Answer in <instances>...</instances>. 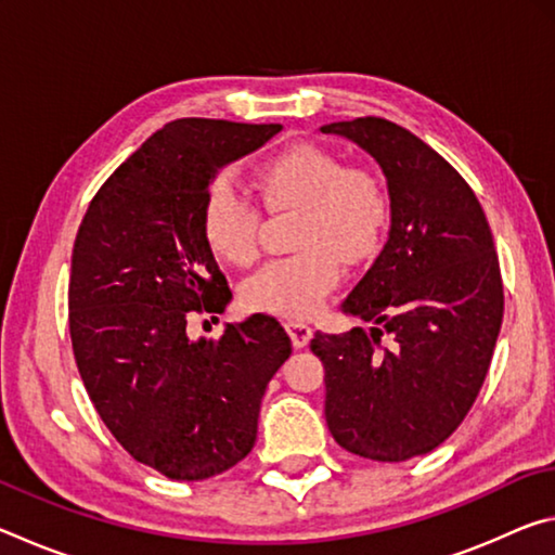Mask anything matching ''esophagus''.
<instances>
[{
    "instance_id": "obj_1",
    "label": "esophagus",
    "mask_w": 555,
    "mask_h": 555,
    "mask_svg": "<svg viewBox=\"0 0 555 555\" xmlns=\"http://www.w3.org/2000/svg\"><path fill=\"white\" fill-rule=\"evenodd\" d=\"M286 331H288L291 343H294V347H298V350L311 343L313 337V327L304 321H286Z\"/></svg>"
}]
</instances>
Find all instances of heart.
Here are the masks:
<instances>
[{
	"label": "heart",
	"instance_id": "1",
	"mask_svg": "<svg viewBox=\"0 0 555 555\" xmlns=\"http://www.w3.org/2000/svg\"><path fill=\"white\" fill-rule=\"evenodd\" d=\"M255 188L274 210L296 208V255L267 261L242 286L259 313L308 318L340 284L343 259H367L389 228V193L382 178L313 144H294L257 166ZM201 230L224 264L247 267L259 249V212L228 178L205 193Z\"/></svg>",
	"mask_w": 555,
	"mask_h": 555
}]
</instances>
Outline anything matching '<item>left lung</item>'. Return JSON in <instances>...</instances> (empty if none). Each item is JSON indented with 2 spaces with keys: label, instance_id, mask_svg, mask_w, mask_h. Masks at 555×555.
Listing matches in <instances>:
<instances>
[{
  "label": "left lung",
  "instance_id": "1",
  "mask_svg": "<svg viewBox=\"0 0 555 555\" xmlns=\"http://www.w3.org/2000/svg\"><path fill=\"white\" fill-rule=\"evenodd\" d=\"M321 131L379 164L391 208L387 244L343 304L372 327L311 340L325 421L350 453L403 463L443 443L480 393L504 313L500 259L473 188L416 134L382 117Z\"/></svg>",
  "mask_w": 555,
  "mask_h": 555
}]
</instances>
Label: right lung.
<instances>
[{"label":"right lung","mask_w":555,"mask_h":555,"mask_svg":"<svg viewBox=\"0 0 555 555\" xmlns=\"http://www.w3.org/2000/svg\"><path fill=\"white\" fill-rule=\"evenodd\" d=\"M281 125L176 119L112 173L80 222L70 259V340L100 418L127 453L171 480L198 482L249 455L267 384L288 360L276 318L188 335L222 313L230 288L201 212L222 166Z\"/></svg>","instance_id":"obj_1"}]
</instances>
